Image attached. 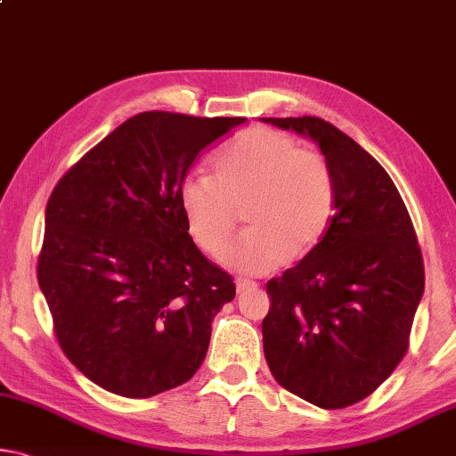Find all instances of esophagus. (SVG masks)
<instances>
[{
    "label": "esophagus",
    "instance_id": "esophagus-1",
    "mask_svg": "<svg viewBox=\"0 0 456 456\" xmlns=\"http://www.w3.org/2000/svg\"><path fill=\"white\" fill-rule=\"evenodd\" d=\"M258 283L256 281H250V279H236V289L238 293L247 291V289H252V287H256Z\"/></svg>",
    "mask_w": 456,
    "mask_h": 456
}]
</instances>
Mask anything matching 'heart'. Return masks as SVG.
<instances>
[{
  "mask_svg": "<svg viewBox=\"0 0 456 456\" xmlns=\"http://www.w3.org/2000/svg\"><path fill=\"white\" fill-rule=\"evenodd\" d=\"M214 175H187L179 206L191 240L218 256L244 209L248 230L224 250L228 269L263 275L318 248L330 228L336 187L330 165L291 136L250 128L228 144L212 165Z\"/></svg>",
  "mask_w": 456,
  "mask_h": 456,
  "instance_id": "b5f03b06",
  "label": "heart"
}]
</instances>
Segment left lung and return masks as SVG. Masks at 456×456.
Instances as JSON below:
<instances>
[{
	"label": "left lung",
	"instance_id": "1",
	"mask_svg": "<svg viewBox=\"0 0 456 456\" xmlns=\"http://www.w3.org/2000/svg\"><path fill=\"white\" fill-rule=\"evenodd\" d=\"M263 120L310 136L336 187L324 240L267 283L265 359L293 395L342 410L373 394L408 353L422 250L394 181L353 138L316 116Z\"/></svg>",
	"mask_w": 456,
	"mask_h": 456
}]
</instances>
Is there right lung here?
Segmentation results:
<instances>
[{"mask_svg": "<svg viewBox=\"0 0 456 456\" xmlns=\"http://www.w3.org/2000/svg\"><path fill=\"white\" fill-rule=\"evenodd\" d=\"M242 122L142 111L53 189L38 285L62 353L111 394H163L206 359L212 320L236 285L189 236L179 185Z\"/></svg>", "mask_w": 456, "mask_h": 456, "instance_id": "obj_1", "label": "right lung"}]
</instances>
